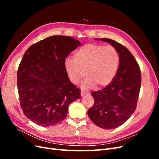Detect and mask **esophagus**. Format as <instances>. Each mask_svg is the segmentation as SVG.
<instances>
[{
  "mask_svg": "<svg viewBox=\"0 0 159 159\" xmlns=\"http://www.w3.org/2000/svg\"><path fill=\"white\" fill-rule=\"evenodd\" d=\"M89 93V92H85V91H81V96H84V95H87V94H88Z\"/></svg>",
  "mask_w": 159,
  "mask_h": 159,
  "instance_id": "obj_1",
  "label": "esophagus"
}]
</instances>
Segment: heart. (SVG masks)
I'll return each mask as SVG.
<instances>
[{"label": "heart", "mask_w": 159, "mask_h": 159, "mask_svg": "<svg viewBox=\"0 0 159 159\" xmlns=\"http://www.w3.org/2000/svg\"><path fill=\"white\" fill-rule=\"evenodd\" d=\"M121 62L118 50L112 46L87 44L74 54V60L66 58L64 68L72 84H78L84 77L83 89H90L98 85L107 86L116 76Z\"/></svg>", "instance_id": "obj_1"}]
</instances>
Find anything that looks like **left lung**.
<instances>
[{
	"label": "left lung",
	"instance_id": "left-lung-1",
	"mask_svg": "<svg viewBox=\"0 0 159 159\" xmlns=\"http://www.w3.org/2000/svg\"><path fill=\"white\" fill-rule=\"evenodd\" d=\"M95 40L110 43L121 57L118 72L112 82L103 89L91 93L94 104L88 111L89 119L96 125L113 129L127 121L136 109L141 89V71L127 48L109 38Z\"/></svg>",
	"mask_w": 159,
	"mask_h": 159
}]
</instances>
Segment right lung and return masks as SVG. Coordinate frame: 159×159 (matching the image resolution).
<instances>
[{
	"mask_svg": "<svg viewBox=\"0 0 159 159\" xmlns=\"http://www.w3.org/2000/svg\"><path fill=\"white\" fill-rule=\"evenodd\" d=\"M66 36H52L28 48L17 73L18 91L23 113L30 121L49 127L66 118L68 107L81 97V91L70 82L65 59L81 46Z\"/></svg>",
	"mask_w": 159,
	"mask_h": 159,
	"instance_id": "add662e5",
	"label": "right lung"
}]
</instances>
